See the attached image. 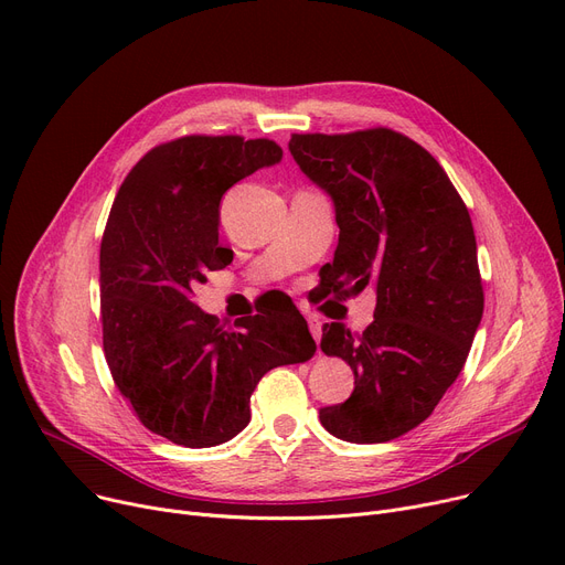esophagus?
I'll return each instance as SVG.
<instances>
[{
  "label": "esophagus",
  "mask_w": 565,
  "mask_h": 565,
  "mask_svg": "<svg viewBox=\"0 0 565 565\" xmlns=\"http://www.w3.org/2000/svg\"><path fill=\"white\" fill-rule=\"evenodd\" d=\"M307 322H309L311 337L316 339V343H320V337H322V322H320L318 318H313V316H309V318H307Z\"/></svg>",
  "instance_id": "34e87169"
}]
</instances>
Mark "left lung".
<instances>
[{"instance_id": "8db88e82", "label": "left lung", "mask_w": 565, "mask_h": 565, "mask_svg": "<svg viewBox=\"0 0 565 565\" xmlns=\"http://www.w3.org/2000/svg\"><path fill=\"white\" fill-rule=\"evenodd\" d=\"M288 151L334 203L339 247L322 281L377 292L362 334L343 322L322 328L320 350L352 369L354 390L322 407L320 424L343 441H390L430 417L481 324L469 213L437 160L394 130L292 135Z\"/></svg>"}]
</instances>
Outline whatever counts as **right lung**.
<instances>
[{
    "mask_svg": "<svg viewBox=\"0 0 565 565\" xmlns=\"http://www.w3.org/2000/svg\"><path fill=\"white\" fill-rule=\"evenodd\" d=\"M270 139L183 137L146 153L118 190L100 243L103 348L139 422L190 449L217 447L249 419L258 380L313 358L298 309L222 330L192 300L233 252L220 247L228 188L281 162Z\"/></svg>",
    "mask_w": 565,
    "mask_h": 565,
    "instance_id": "right-lung-1",
    "label": "right lung"
}]
</instances>
